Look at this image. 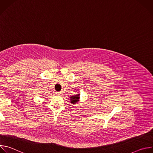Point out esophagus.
<instances>
[{
	"instance_id": "obj_1",
	"label": "esophagus",
	"mask_w": 153,
	"mask_h": 153,
	"mask_svg": "<svg viewBox=\"0 0 153 153\" xmlns=\"http://www.w3.org/2000/svg\"><path fill=\"white\" fill-rule=\"evenodd\" d=\"M56 94H57V95H60V94H62V93H61V92H56Z\"/></svg>"
}]
</instances>
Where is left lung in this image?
<instances>
[{"label": "left lung", "instance_id": "1", "mask_svg": "<svg viewBox=\"0 0 153 153\" xmlns=\"http://www.w3.org/2000/svg\"><path fill=\"white\" fill-rule=\"evenodd\" d=\"M79 98H80V94H76V95H75V96H71V97H70L71 103H73V104L77 103L79 101Z\"/></svg>", "mask_w": 153, "mask_h": 153}]
</instances>
